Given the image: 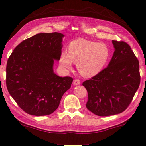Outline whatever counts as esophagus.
<instances>
[{
	"label": "esophagus",
	"instance_id": "obj_1",
	"mask_svg": "<svg viewBox=\"0 0 146 146\" xmlns=\"http://www.w3.org/2000/svg\"><path fill=\"white\" fill-rule=\"evenodd\" d=\"M73 84H74V85H75V86L79 85L80 84V80H78V79H75V80H74Z\"/></svg>",
	"mask_w": 146,
	"mask_h": 146
}]
</instances>
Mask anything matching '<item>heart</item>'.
<instances>
[{"label":"heart","instance_id":"1","mask_svg":"<svg viewBox=\"0 0 146 146\" xmlns=\"http://www.w3.org/2000/svg\"><path fill=\"white\" fill-rule=\"evenodd\" d=\"M110 56V50L105 44L78 38L69 44L67 52L61 53L59 64L64 69H70L73 62L75 63L78 72L90 77L102 70Z\"/></svg>","mask_w":146,"mask_h":146}]
</instances>
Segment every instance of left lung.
<instances>
[{
    "instance_id": "left-lung-1",
    "label": "left lung",
    "mask_w": 146,
    "mask_h": 146,
    "mask_svg": "<svg viewBox=\"0 0 146 146\" xmlns=\"http://www.w3.org/2000/svg\"><path fill=\"white\" fill-rule=\"evenodd\" d=\"M112 43L115 51L108 67L82 84L88 93L86 108L100 117L126 110L140 82L139 62L129 44L117 40Z\"/></svg>"
}]
</instances>
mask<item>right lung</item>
<instances>
[{
	"mask_svg": "<svg viewBox=\"0 0 146 146\" xmlns=\"http://www.w3.org/2000/svg\"><path fill=\"white\" fill-rule=\"evenodd\" d=\"M60 33H38L22 42L9 56L6 66V86L17 104L28 114L50 115L58 108L73 78L53 71L62 48Z\"/></svg>",
	"mask_w": 146,
	"mask_h": 146,
	"instance_id": "obj_1",
	"label": "right lung"
}]
</instances>
